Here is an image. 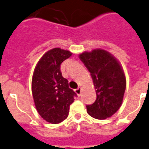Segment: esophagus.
<instances>
[{
    "label": "esophagus",
    "instance_id": "34e87169",
    "mask_svg": "<svg viewBox=\"0 0 149 149\" xmlns=\"http://www.w3.org/2000/svg\"><path fill=\"white\" fill-rule=\"evenodd\" d=\"M75 92L78 95V96H80L81 95V88L80 87H79L77 88V89H75Z\"/></svg>",
    "mask_w": 149,
    "mask_h": 149
}]
</instances>
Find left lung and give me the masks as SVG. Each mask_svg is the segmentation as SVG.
<instances>
[{
	"mask_svg": "<svg viewBox=\"0 0 149 149\" xmlns=\"http://www.w3.org/2000/svg\"><path fill=\"white\" fill-rule=\"evenodd\" d=\"M79 57L91 73L97 96L92 104L86 105L87 112L98 120L111 117L122 104L127 85L119 61L103 49L85 51Z\"/></svg>",
	"mask_w": 149,
	"mask_h": 149,
	"instance_id": "obj_1",
	"label": "left lung"
}]
</instances>
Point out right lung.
<instances>
[{
	"mask_svg": "<svg viewBox=\"0 0 149 149\" xmlns=\"http://www.w3.org/2000/svg\"><path fill=\"white\" fill-rule=\"evenodd\" d=\"M71 55L67 50L53 48L41 57L33 72L32 92L36 108L44 120L53 124L68 117L70 106L77 96L61 72V63Z\"/></svg>",
	"mask_w": 149,
	"mask_h": 149,
	"instance_id": "add662e5",
	"label": "right lung"
}]
</instances>
